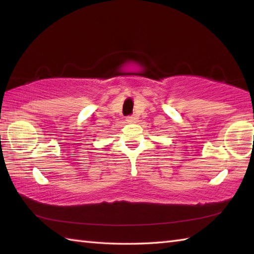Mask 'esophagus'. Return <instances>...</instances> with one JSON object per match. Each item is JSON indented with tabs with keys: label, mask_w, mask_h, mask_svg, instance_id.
I'll list each match as a JSON object with an SVG mask.
<instances>
[{
	"label": "esophagus",
	"mask_w": 254,
	"mask_h": 254,
	"mask_svg": "<svg viewBox=\"0 0 254 254\" xmlns=\"http://www.w3.org/2000/svg\"><path fill=\"white\" fill-rule=\"evenodd\" d=\"M136 120H137V118L135 117V115H128V117L127 118V121L128 123H134V122H136Z\"/></svg>",
	"instance_id": "obj_1"
}]
</instances>
